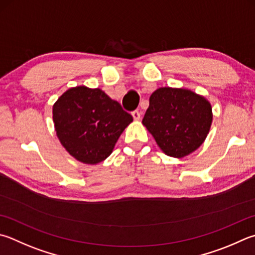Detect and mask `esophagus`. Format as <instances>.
Masks as SVG:
<instances>
[{
  "label": "esophagus",
  "mask_w": 255,
  "mask_h": 255,
  "mask_svg": "<svg viewBox=\"0 0 255 255\" xmlns=\"http://www.w3.org/2000/svg\"><path fill=\"white\" fill-rule=\"evenodd\" d=\"M131 116H132V118L135 119V120H139L140 119V113L138 112V110H135V112H132Z\"/></svg>",
  "instance_id": "esophagus-1"
}]
</instances>
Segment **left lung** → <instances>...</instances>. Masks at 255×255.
Instances as JSON below:
<instances>
[{
  "label": "left lung",
  "mask_w": 255,
  "mask_h": 255,
  "mask_svg": "<svg viewBox=\"0 0 255 255\" xmlns=\"http://www.w3.org/2000/svg\"><path fill=\"white\" fill-rule=\"evenodd\" d=\"M213 120L205 97L184 88L163 87L152 92L142 125L167 156L192 154L204 142Z\"/></svg>",
  "instance_id": "1"
}]
</instances>
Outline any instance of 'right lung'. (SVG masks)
I'll list each match as a JSON object with an SVG mask.
<instances>
[{
  "label": "right lung",
  "instance_id": "obj_1",
  "mask_svg": "<svg viewBox=\"0 0 255 255\" xmlns=\"http://www.w3.org/2000/svg\"><path fill=\"white\" fill-rule=\"evenodd\" d=\"M54 129L61 145L77 160L96 165L112 154L131 115L96 88L78 86L59 97L52 107Z\"/></svg>",
  "mask_w": 255,
  "mask_h": 255
}]
</instances>
